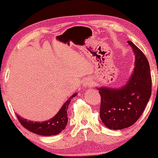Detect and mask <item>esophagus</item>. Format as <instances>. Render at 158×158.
I'll list each match as a JSON object with an SVG mask.
<instances>
[{
	"label": "esophagus",
	"instance_id": "esophagus-1",
	"mask_svg": "<svg viewBox=\"0 0 158 158\" xmlns=\"http://www.w3.org/2000/svg\"><path fill=\"white\" fill-rule=\"evenodd\" d=\"M91 85H92V79H90V78H86V79H84L83 82H82V86H83V88L86 89L87 87L91 86Z\"/></svg>",
	"mask_w": 158,
	"mask_h": 158
}]
</instances>
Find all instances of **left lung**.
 Returning a JSON list of instances; mask_svg holds the SVG:
<instances>
[{"instance_id": "1", "label": "left lung", "mask_w": 158, "mask_h": 158, "mask_svg": "<svg viewBox=\"0 0 158 158\" xmlns=\"http://www.w3.org/2000/svg\"><path fill=\"white\" fill-rule=\"evenodd\" d=\"M128 44L135 53V67L120 87H96L101 95L100 118L109 129L131 126L141 117L151 94L150 66L144 54L131 41Z\"/></svg>"}]
</instances>
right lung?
Returning a JSON list of instances; mask_svg holds the SVG:
<instances>
[{
  "mask_svg": "<svg viewBox=\"0 0 158 158\" xmlns=\"http://www.w3.org/2000/svg\"><path fill=\"white\" fill-rule=\"evenodd\" d=\"M76 95L77 93L72 95V96H70V98L65 102L58 112L49 120L43 121V122H33V121L23 118L18 114H17V118L25 128L36 135L51 136V135L60 134L64 130L67 125L68 107H69L72 98H74Z\"/></svg>",
  "mask_w": 158,
  "mask_h": 158,
  "instance_id": "obj_1",
  "label": "right lung"
}]
</instances>
